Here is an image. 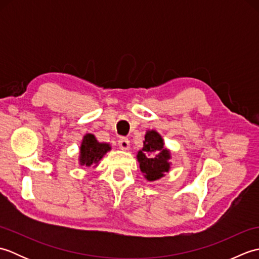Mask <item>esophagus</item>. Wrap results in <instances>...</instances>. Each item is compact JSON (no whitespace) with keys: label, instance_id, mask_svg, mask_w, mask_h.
Segmentation results:
<instances>
[{"label":"esophagus","instance_id":"esophagus-1","mask_svg":"<svg viewBox=\"0 0 259 259\" xmlns=\"http://www.w3.org/2000/svg\"><path fill=\"white\" fill-rule=\"evenodd\" d=\"M118 145L119 148L122 150H128L130 147V141L128 138H124V137H121V138L118 140Z\"/></svg>","mask_w":259,"mask_h":259}]
</instances>
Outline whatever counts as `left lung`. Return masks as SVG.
Returning a JSON list of instances; mask_svg holds the SVG:
<instances>
[{
  "label": "left lung",
  "mask_w": 259,
  "mask_h": 259,
  "mask_svg": "<svg viewBox=\"0 0 259 259\" xmlns=\"http://www.w3.org/2000/svg\"><path fill=\"white\" fill-rule=\"evenodd\" d=\"M137 158L147 180L155 181L163 177L164 172L169 171L170 152L163 147L161 136L155 130L146 134L144 147Z\"/></svg>",
  "instance_id": "obj_1"
}]
</instances>
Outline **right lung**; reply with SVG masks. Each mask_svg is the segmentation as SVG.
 Segmentation results:
<instances>
[{"mask_svg": "<svg viewBox=\"0 0 259 259\" xmlns=\"http://www.w3.org/2000/svg\"><path fill=\"white\" fill-rule=\"evenodd\" d=\"M111 149L108 144H100L96 139V137L88 134L83 137L80 147V163L83 166H97L102 157Z\"/></svg>", "mask_w": 259, "mask_h": 259, "instance_id": "add662e5", "label": "right lung"}]
</instances>
